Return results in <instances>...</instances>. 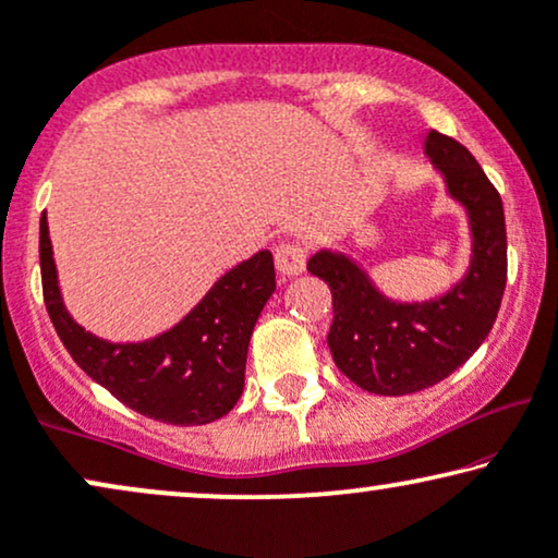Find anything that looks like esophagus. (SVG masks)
I'll use <instances>...</instances> for the list:
<instances>
[{
	"instance_id": "obj_1",
	"label": "esophagus",
	"mask_w": 558,
	"mask_h": 558,
	"mask_svg": "<svg viewBox=\"0 0 558 558\" xmlns=\"http://www.w3.org/2000/svg\"><path fill=\"white\" fill-rule=\"evenodd\" d=\"M275 267L280 275H301L306 270V250L295 242H286L275 250Z\"/></svg>"
}]
</instances>
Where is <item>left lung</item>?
Here are the masks:
<instances>
[{"mask_svg": "<svg viewBox=\"0 0 558 558\" xmlns=\"http://www.w3.org/2000/svg\"><path fill=\"white\" fill-rule=\"evenodd\" d=\"M425 154L469 214L474 246L461 283L435 301L399 303L386 299L342 252L322 250L308 259V272L331 291L335 319L327 342L335 365L380 397L429 389L461 368L489 335L507 283L505 208L497 187L456 138L429 131Z\"/></svg>", "mask_w": 558, "mask_h": 558, "instance_id": "obj_1", "label": "left lung"}]
</instances>
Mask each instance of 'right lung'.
Returning <instances> with one entry per match:
<instances>
[{
	"instance_id": "obj_1",
	"label": "right lung",
	"mask_w": 558,
	"mask_h": 558,
	"mask_svg": "<svg viewBox=\"0 0 558 558\" xmlns=\"http://www.w3.org/2000/svg\"><path fill=\"white\" fill-rule=\"evenodd\" d=\"M40 278L48 316L74 363L133 412L167 425H208L234 409L252 329L275 291L272 255L263 250L221 275L185 319L154 340H100L63 306L46 214Z\"/></svg>"
}]
</instances>
